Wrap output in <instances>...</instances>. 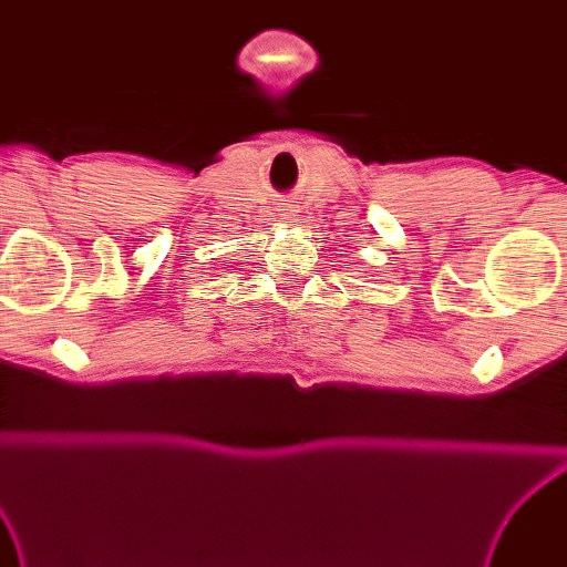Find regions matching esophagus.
Masks as SVG:
<instances>
[{
  "instance_id": "34e87169",
  "label": "esophagus",
  "mask_w": 567,
  "mask_h": 567,
  "mask_svg": "<svg viewBox=\"0 0 567 567\" xmlns=\"http://www.w3.org/2000/svg\"><path fill=\"white\" fill-rule=\"evenodd\" d=\"M282 212V216H285V219H290V216H295V204H290V207H285V209H280Z\"/></svg>"
}]
</instances>
